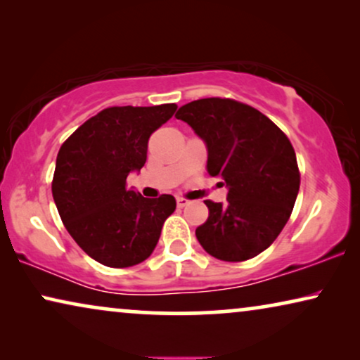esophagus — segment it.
Returning <instances> with one entry per match:
<instances>
[{
    "label": "esophagus",
    "instance_id": "1",
    "mask_svg": "<svg viewBox=\"0 0 360 360\" xmlns=\"http://www.w3.org/2000/svg\"><path fill=\"white\" fill-rule=\"evenodd\" d=\"M188 203H190V201L184 198V196H179V198H176V206H179V208H185V206Z\"/></svg>",
    "mask_w": 360,
    "mask_h": 360
}]
</instances>
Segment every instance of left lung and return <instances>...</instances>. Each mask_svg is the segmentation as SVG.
I'll return each mask as SVG.
<instances>
[{
    "label": "left lung",
    "mask_w": 360,
    "mask_h": 360,
    "mask_svg": "<svg viewBox=\"0 0 360 360\" xmlns=\"http://www.w3.org/2000/svg\"><path fill=\"white\" fill-rule=\"evenodd\" d=\"M175 117L206 142L208 174L229 188L224 205L205 201L210 216L196 228V239L226 262L255 257L277 239L293 211L300 170L292 142L259 110L231 98L191 101Z\"/></svg>",
    "instance_id": "obj_1"
}]
</instances>
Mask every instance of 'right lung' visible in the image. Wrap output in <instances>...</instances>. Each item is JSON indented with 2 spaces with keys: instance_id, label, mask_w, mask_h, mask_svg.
<instances>
[{
  "instance_id": "1",
  "label": "right lung",
  "mask_w": 360,
  "mask_h": 360,
  "mask_svg": "<svg viewBox=\"0 0 360 360\" xmlns=\"http://www.w3.org/2000/svg\"><path fill=\"white\" fill-rule=\"evenodd\" d=\"M175 103L111 106L83 122L57 155L52 195L75 243L106 267H131L152 254L175 198H144L127 175L147 160V142L170 120Z\"/></svg>"
}]
</instances>
